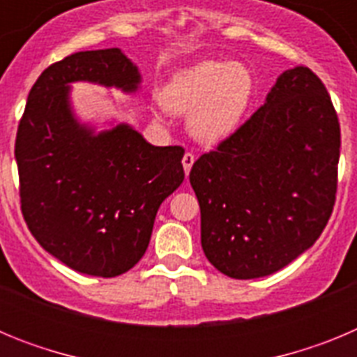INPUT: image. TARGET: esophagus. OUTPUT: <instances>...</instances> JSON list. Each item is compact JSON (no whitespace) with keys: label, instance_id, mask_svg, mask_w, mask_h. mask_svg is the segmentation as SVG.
<instances>
[{"label":"esophagus","instance_id":"obj_1","mask_svg":"<svg viewBox=\"0 0 357 357\" xmlns=\"http://www.w3.org/2000/svg\"><path fill=\"white\" fill-rule=\"evenodd\" d=\"M193 162H195V155H193V153H191V151H185L184 159H182V166H184L185 176H188L189 172H191V166H193Z\"/></svg>","mask_w":357,"mask_h":357}]
</instances>
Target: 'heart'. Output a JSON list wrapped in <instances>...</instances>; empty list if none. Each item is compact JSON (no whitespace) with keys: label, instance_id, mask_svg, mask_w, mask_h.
<instances>
[{"label":"heart","instance_id":"heart-1","mask_svg":"<svg viewBox=\"0 0 357 357\" xmlns=\"http://www.w3.org/2000/svg\"><path fill=\"white\" fill-rule=\"evenodd\" d=\"M254 91V75L241 62L202 61L176 71L160 102L172 114H191L189 130L195 137L216 143L241 125Z\"/></svg>","mask_w":357,"mask_h":357}]
</instances>
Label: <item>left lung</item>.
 Returning a JSON list of instances; mask_svg holds the SVG:
<instances>
[{"mask_svg": "<svg viewBox=\"0 0 357 357\" xmlns=\"http://www.w3.org/2000/svg\"><path fill=\"white\" fill-rule=\"evenodd\" d=\"M340 144L326 85L304 66L282 73L264 105L189 173L209 263L257 279L313 247L336 200Z\"/></svg>", "mask_w": 357, "mask_h": 357, "instance_id": "8db88e82", "label": "left lung"}]
</instances>
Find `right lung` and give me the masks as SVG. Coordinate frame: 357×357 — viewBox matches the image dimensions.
<instances>
[{
  "mask_svg": "<svg viewBox=\"0 0 357 357\" xmlns=\"http://www.w3.org/2000/svg\"><path fill=\"white\" fill-rule=\"evenodd\" d=\"M134 93L141 75L121 50L78 52L40 73L15 137L24 222L66 266L116 277L139 263L155 214L184 181L182 146H153L128 125L94 134L69 107L71 82Z\"/></svg>",
  "mask_w": 357,
  "mask_h": 357,
  "instance_id": "obj_1",
  "label": "right lung"
}]
</instances>
